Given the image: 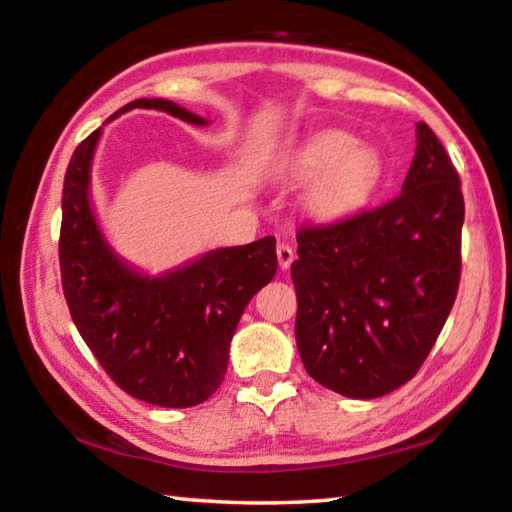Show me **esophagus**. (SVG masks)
Returning <instances> with one entry per match:
<instances>
[{"label":"esophagus","mask_w":512,"mask_h":512,"mask_svg":"<svg viewBox=\"0 0 512 512\" xmlns=\"http://www.w3.org/2000/svg\"><path fill=\"white\" fill-rule=\"evenodd\" d=\"M293 259H296L293 246L289 244V241H280V244H277V264H280L282 271H287Z\"/></svg>","instance_id":"obj_1"}]
</instances>
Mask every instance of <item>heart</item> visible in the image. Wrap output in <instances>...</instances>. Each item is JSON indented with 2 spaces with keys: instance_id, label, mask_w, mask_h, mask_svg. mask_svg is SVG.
I'll list each match as a JSON object with an SVG mask.
<instances>
[{
  "instance_id": "obj_1",
  "label": "heart",
  "mask_w": 512,
  "mask_h": 512,
  "mask_svg": "<svg viewBox=\"0 0 512 512\" xmlns=\"http://www.w3.org/2000/svg\"><path fill=\"white\" fill-rule=\"evenodd\" d=\"M309 207L320 216H341L366 201L381 176V160L370 146L354 144L348 133L327 131L302 146L289 164L291 178L309 180Z\"/></svg>"
}]
</instances>
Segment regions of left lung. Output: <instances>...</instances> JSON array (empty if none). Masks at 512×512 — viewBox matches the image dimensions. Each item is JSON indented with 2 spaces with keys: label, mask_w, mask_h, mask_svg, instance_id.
<instances>
[{
  "label": "left lung",
  "mask_w": 512,
  "mask_h": 512,
  "mask_svg": "<svg viewBox=\"0 0 512 512\" xmlns=\"http://www.w3.org/2000/svg\"><path fill=\"white\" fill-rule=\"evenodd\" d=\"M463 219L458 171L420 121L402 194L302 225L291 264L296 341L320 386L372 400L415 377L454 307Z\"/></svg>",
  "instance_id": "1"
}]
</instances>
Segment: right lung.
Segmentation results:
<instances>
[{
	"label": "right lung",
	"instance_id": "obj_1",
	"mask_svg": "<svg viewBox=\"0 0 512 512\" xmlns=\"http://www.w3.org/2000/svg\"><path fill=\"white\" fill-rule=\"evenodd\" d=\"M133 108L207 124L164 99L131 101L112 117ZM99 135L101 128L76 146L65 171L58 259L69 314L121 391L167 409L196 406L221 386L239 318L273 280L275 237L210 250L153 280L135 273L108 248L90 210V164Z\"/></svg>",
	"mask_w": 512,
	"mask_h": 512
}]
</instances>
